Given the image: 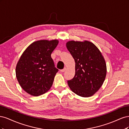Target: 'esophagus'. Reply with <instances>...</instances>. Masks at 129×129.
Segmentation results:
<instances>
[{
    "label": "esophagus",
    "instance_id": "obj_1",
    "mask_svg": "<svg viewBox=\"0 0 129 129\" xmlns=\"http://www.w3.org/2000/svg\"><path fill=\"white\" fill-rule=\"evenodd\" d=\"M66 69H67V68L65 67V68H64L63 69H61V70H60V72H64L66 71Z\"/></svg>",
    "mask_w": 129,
    "mask_h": 129
}]
</instances>
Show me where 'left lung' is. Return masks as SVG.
Segmentation results:
<instances>
[{
	"mask_svg": "<svg viewBox=\"0 0 129 129\" xmlns=\"http://www.w3.org/2000/svg\"><path fill=\"white\" fill-rule=\"evenodd\" d=\"M75 62V74L68 81L71 90L83 97L93 95L102 86L107 65L99 49L89 41H69L66 44Z\"/></svg>",
	"mask_w": 129,
	"mask_h": 129,
	"instance_id": "left-lung-1",
	"label": "left lung"
}]
</instances>
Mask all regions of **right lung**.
I'll return each mask as SVG.
<instances>
[{"label": "right lung", "mask_w": 129, "mask_h": 129, "mask_svg": "<svg viewBox=\"0 0 129 129\" xmlns=\"http://www.w3.org/2000/svg\"><path fill=\"white\" fill-rule=\"evenodd\" d=\"M58 44L56 39L35 41L19 58L15 68L16 77L21 87L29 95L40 96L51 88L58 71L51 54Z\"/></svg>", "instance_id": "right-lung-1"}]
</instances>
